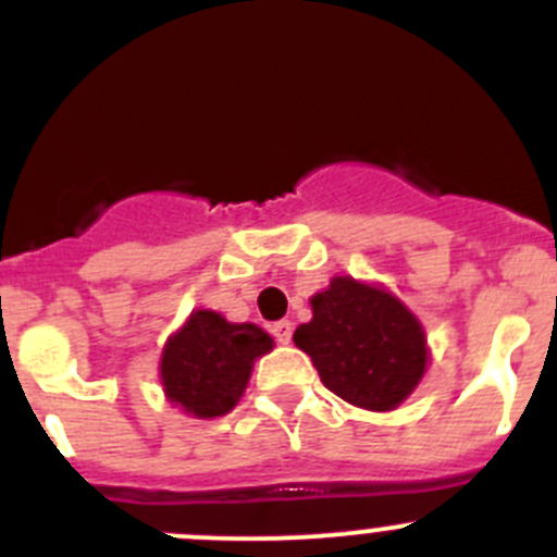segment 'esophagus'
Instances as JSON below:
<instances>
[{"instance_id": "1", "label": "esophagus", "mask_w": 557, "mask_h": 557, "mask_svg": "<svg viewBox=\"0 0 557 557\" xmlns=\"http://www.w3.org/2000/svg\"><path fill=\"white\" fill-rule=\"evenodd\" d=\"M272 335H274V341H277V343H290V335H294V324H290L288 319L274 321Z\"/></svg>"}]
</instances>
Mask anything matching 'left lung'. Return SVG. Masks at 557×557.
Segmentation results:
<instances>
[{
	"instance_id": "8db88e82",
	"label": "left lung",
	"mask_w": 557,
	"mask_h": 557,
	"mask_svg": "<svg viewBox=\"0 0 557 557\" xmlns=\"http://www.w3.org/2000/svg\"><path fill=\"white\" fill-rule=\"evenodd\" d=\"M310 305L313 321L294 332V343L326 389L373 412L396 409L429 360L420 321L396 296L351 277H335Z\"/></svg>"
}]
</instances>
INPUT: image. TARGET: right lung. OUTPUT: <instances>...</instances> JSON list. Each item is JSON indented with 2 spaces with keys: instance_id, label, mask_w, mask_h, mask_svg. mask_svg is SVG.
<instances>
[{
  "instance_id": "1",
  "label": "right lung",
  "mask_w": 557,
  "mask_h": 557,
  "mask_svg": "<svg viewBox=\"0 0 557 557\" xmlns=\"http://www.w3.org/2000/svg\"><path fill=\"white\" fill-rule=\"evenodd\" d=\"M272 337L255 324H231L214 310H197L161 355V384L173 404L195 418H220L236 407L255 357Z\"/></svg>"
}]
</instances>
